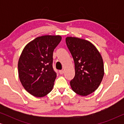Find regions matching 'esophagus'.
<instances>
[{"label": "esophagus", "mask_w": 124, "mask_h": 124, "mask_svg": "<svg viewBox=\"0 0 124 124\" xmlns=\"http://www.w3.org/2000/svg\"><path fill=\"white\" fill-rule=\"evenodd\" d=\"M64 70H59V73H60V74H62L64 73Z\"/></svg>", "instance_id": "34e87169"}]
</instances>
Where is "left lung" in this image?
Masks as SVG:
<instances>
[{"label": "left lung", "instance_id": "left-lung-1", "mask_svg": "<svg viewBox=\"0 0 124 124\" xmlns=\"http://www.w3.org/2000/svg\"><path fill=\"white\" fill-rule=\"evenodd\" d=\"M65 40L75 65L71 88L76 94L87 96L94 92L102 81L104 74L103 58L96 47L87 40L68 37Z\"/></svg>", "mask_w": 124, "mask_h": 124}]
</instances>
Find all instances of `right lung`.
<instances>
[{"instance_id": "right-lung-1", "label": "right lung", "mask_w": 124, "mask_h": 124, "mask_svg": "<svg viewBox=\"0 0 124 124\" xmlns=\"http://www.w3.org/2000/svg\"><path fill=\"white\" fill-rule=\"evenodd\" d=\"M62 40L60 35L37 37L25 46L18 59V77L28 92L40 98L53 89L56 73L52 68L54 50Z\"/></svg>"}]
</instances>
